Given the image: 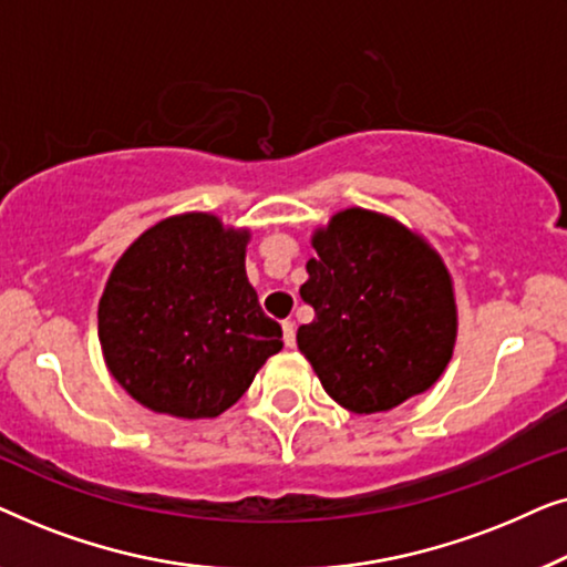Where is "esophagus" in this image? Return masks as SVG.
Masks as SVG:
<instances>
[{
	"label": "esophagus",
	"mask_w": 567,
	"mask_h": 567,
	"mask_svg": "<svg viewBox=\"0 0 567 567\" xmlns=\"http://www.w3.org/2000/svg\"><path fill=\"white\" fill-rule=\"evenodd\" d=\"M281 330H284V343L289 348L297 346V324H293L291 320H284Z\"/></svg>",
	"instance_id": "obj_1"
}]
</instances>
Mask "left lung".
Segmentation results:
<instances>
[{
    "label": "left lung",
    "mask_w": 567,
    "mask_h": 567,
    "mask_svg": "<svg viewBox=\"0 0 567 567\" xmlns=\"http://www.w3.org/2000/svg\"><path fill=\"white\" fill-rule=\"evenodd\" d=\"M299 293L315 320L299 351L338 405L379 413L421 394L452 359L456 307L444 262L382 214L348 208L312 239Z\"/></svg>",
    "instance_id": "left-lung-1"
}]
</instances>
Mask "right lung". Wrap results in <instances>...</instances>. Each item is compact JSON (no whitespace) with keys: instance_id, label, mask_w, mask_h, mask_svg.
<instances>
[{"instance_id":"right-lung-1","label":"right lung","mask_w":567,"mask_h":567,"mask_svg":"<svg viewBox=\"0 0 567 567\" xmlns=\"http://www.w3.org/2000/svg\"><path fill=\"white\" fill-rule=\"evenodd\" d=\"M245 245L247 231L183 214L146 229L115 262L97 336L111 374L144 408L221 415L281 351V324L247 281Z\"/></svg>"}]
</instances>
